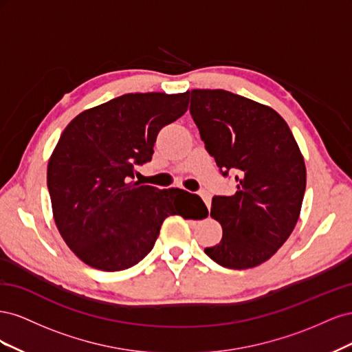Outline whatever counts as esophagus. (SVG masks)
<instances>
[{"label":"esophagus","instance_id":"esophagus-1","mask_svg":"<svg viewBox=\"0 0 352 352\" xmlns=\"http://www.w3.org/2000/svg\"><path fill=\"white\" fill-rule=\"evenodd\" d=\"M199 195H201V198H202V199H204L206 206L210 208V206H211V198H210V195H208L207 192H201Z\"/></svg>","mask_w":352,"mask_h":352}]
</instances>
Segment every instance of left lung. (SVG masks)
Masks as SVG:
<instances>
[{"instance_id": "8db88e82", "label": "left lung", "mask_w": 352, "mask_h": 352, "mask_svg": "<svg viewBox=\"0 0 352 352\" xmlns=\"http://www.w3.org/2000/svg\"><path fill=\"white\" fill-rule=\"evenodd\" d=\"M189 111L223 176L235 173L236 192L212 198L221 241L206 254L223 267L267 261L300 217L307 172L289 126L267 105L223 89H192Z\"/></svg>"}]
</instances>
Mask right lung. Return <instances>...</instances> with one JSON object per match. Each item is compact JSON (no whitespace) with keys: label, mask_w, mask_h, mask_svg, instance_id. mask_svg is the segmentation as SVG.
I'll list each match as a JSON object with an SVG mask.
<instances>
[{"label":"right lung","mask_w":352,"mask_h":352,"mask_svg":"<svg viewBox=\"0 0 352 352\" xmlns=\"http://www.w3.org/2000/svg\"><path fill=\"white\" fill-rule=\"evenodd\" d=\"M186 110L188 92L126 94L82 111L63 131L47 185L60 235L85 264L132 267L153 250L166 217L180 214L175 188L132 179L135 166L151 160L162 127Z\"/></svg>","instance_id":"right-lung-1"}]
</instances>
